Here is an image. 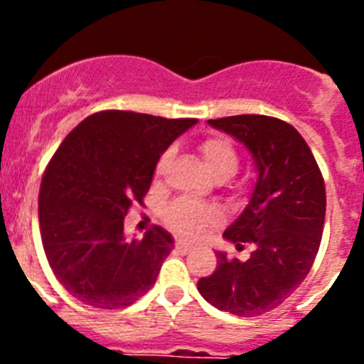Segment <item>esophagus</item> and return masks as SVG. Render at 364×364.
I'll list each match as a JSON object with an SVG mask.
<instances>
[{"instance_id":"esophagus-1","label":"esophagus","mask_w":364,"mask_h":364,"mask_svg":"<svg viewBox=\"0 0 364 364\" xmlns=\"http://www.w3.org/2000/svg\"><path fill=\"white\" fill-rule=\"evenodd\" d=\"M176 250H178L180 253H188L191 252V244L184 242V240H178V242H176Z\"/></svg>"}]
</instances>
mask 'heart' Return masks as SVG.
I'll use <instances>...</instances> for the list:
<instances>
[{"label": "heart", "instance_id": "1", "mask_svg": "<svg viewBox=\"0 0 364 364\" xmlns=\"http://www.w3.org/2000/svg\"><path fill=\"white\" fill-rule=\"evenodd\" d=\"M208 171L218 180H226L235 175L239 167V153L233 144L224 136H211L198 146ZM173 159V149L164 151L154 167V175L162 176ZM167 226L175 230L186 239H197L208 228L222 220V211L217 205L200 204V202L178 198L166 208L164 213Z\"/></svg>", "mask_w": 364, "mask_h": 364}]
</instances>
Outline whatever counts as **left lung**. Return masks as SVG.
I'll return each instance as SVG.
<instances>
[{
  "label": "left lung",
  "instance_id": "1",
  "mask_svg": "<svg viewBox=\"0 0 364 364\" xmlns=\"http://www.w3.org/2000/svg\"><path fill=\"white\" fill-rule=\"evenodd\" d=\"M250 149L257 184L250 204L224 231L247 260L217 252L218 266L197 288L222 311L253 317L277 308L310 273L319 252L326 213V191L310 147L294 125L264 114L208 120Z\"/></svg>",
  "mask_w": 364,
  "mask_h": 364
}]
</instances>
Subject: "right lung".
I'll return each mask as SVG.
<instances>
[{"label":"right lung","mask_w":364,"mask_h":364,"mask_svg":"<svg viewBox=\"0 0 364 364\" xmlns=\"http://www.w3.org/2000/svg\"><path fill=\"white\" fill-rule=\"evenodd\" d=\"M195 118L167 120L133 111H100L58 147L40 188V231L54 275L89 306L133 304L156 282L175 247L164 228L125 240L124 218L144 205L160 154Z\"/></svg>","instance_id":"1"}]
</instances>
